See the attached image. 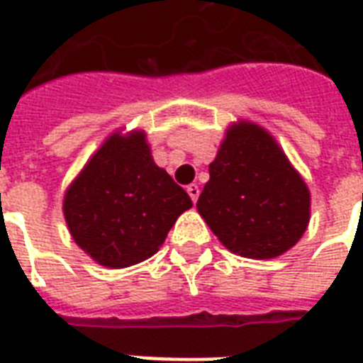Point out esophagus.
<instances>
[{"label":"esophagus","mask_w":363,"mask_h":363,"mask_svg":"<svg viewBox=\"0 0 363 363\" xmlns=\"http://www.w3.org/2000/svg\"><path fill=\"white\" fill-rule=\"evenodd\" d=\"M186 192H188V196L192 198L194 203H196V201H198V198H199V186H198V184H190V186L186 188Z\"/></svg>","instance_id":"1"}]
</instances>
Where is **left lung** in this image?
<instances>
[{"label":"left lung","mask_w":363,"mask_h":363,"mask_svg":"<svg viewBox=\"0 0 363 363\" xmlns=\"http://www.w3.org/2000/svg\"><path fill=\"white\" fill-rule=\"evenodd\" d=\"M198 211L228 250L267 259L301 239L311 194L275 139L258 124L241 121L226 131L209 165Z\"/></svg>","instance_id":"left-lung-1"}]
</instances>
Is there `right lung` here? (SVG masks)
<instances>
[{
	"label": "right lung",
	"mask_w": 363,
	"mask_h": 363,
	"mask_svg": "<svg viewBox=\"0 0 363 363\" xmlns=\"http://www.w3.org/2000/svg\"><path fill=\"white\" fill-rule=\"evenodd\" d=\"M190 207V196L154 164L143 131L113 133L64 196L73 241L111 269L158 252L171 226Z\"/></svg>",
	"instance_id": "add662e5"
}]
</instances>
